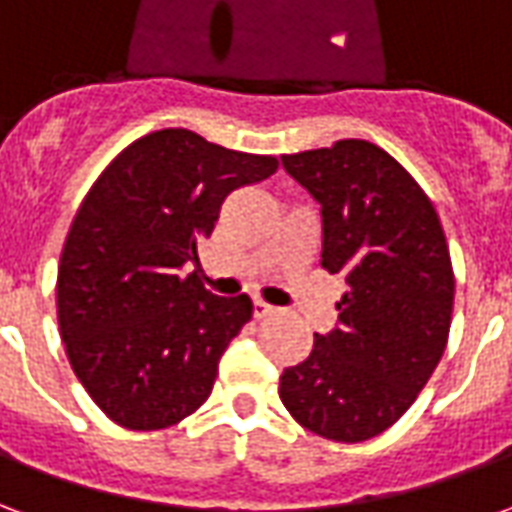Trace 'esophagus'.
I'll return each instance as SVG.
<instances>
[{"instance_id": "obj_1", "label": "esophagus", "mask_w": 512, "mask_h": 512, "mask_svg": "<svg viewBox=\"0 0 512 512\" xmlns=\"http://www.w3.org/2000/svg\"><path fill=\"white\" fill-rule=\"evenodd\" d=\"M252 312H255V318H268V315H274V307L271 304H266V301H255L252 304Z\"/></svg>"}]
</instances>
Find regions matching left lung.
<instances>
[{"label":"left lung","instance_id":"obj_1","mask_svg":"<svg viewBox=\"0 0 512 512\" xmlns=\"http://www.w3.org/2000/svg\"><path fill=\"white\" fill-rule=\"evenodd\" d=\"M321 202V266L345 279L337 329L279 378L301 428L367 441L403 417L447 348L455 299L450 246L417 180L384 147L340 139L282 156Z\"/></svg>","mask_w":512,"mask_h":512}]
</instances>
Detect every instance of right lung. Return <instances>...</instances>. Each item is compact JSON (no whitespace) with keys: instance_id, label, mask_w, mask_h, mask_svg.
I'll use <instances>...</instances> for the list:
<instances>
[{"instance_id":"right-lung-1","label":"right lung","mask_w":512,"mask_h":512,"mask_svg":"<svg viewBox=\"0 0 512 512\" xmlns=\"http://www.w3.org/2000/svg\"><path fill=\"white\" fill-rule=\"evenodd\" d=\"M277 167L164 128L131 142L87 191L62 246L57 321L73 373L120 428H169L208 400L252 299L213 296L180 268L197 263L224 197Z\"/></svg>"}]
</instances>
